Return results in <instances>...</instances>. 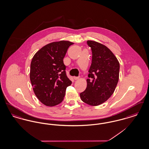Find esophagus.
I'll return each mask as SVG.
<instances>
[{"instance_id": "1", "label": "esophagus", "mask_w": 149, "mask_h": 149, "mask_svg": "<svg viewBox=\"0 0 149 149\" xmlns=\"http://www.w3.org/2000/svg\"><path fill=\"white\" fill-rule=\"evenodd\" d=\"M79 77H74V80H78V79H79Z\"/></svg>"}]
</instances>
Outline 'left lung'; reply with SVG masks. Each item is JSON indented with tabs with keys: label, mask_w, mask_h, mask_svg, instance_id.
Returning a JSON list of instances; mask_svg holds the SVG:
<instances>
[{
	"label": "left lung",
	"mask_w": 149,
	"mask_h": 149,
	"mask_svg": "<svg viewBox=\"0 0 149 149\" xmlns=\"http://www.w3.org/2000/svg\"><path fill=\"white\" fill-rule=\"evenodd\" d=\"M87 44L91 47L92 60L86 88L80 96L85 103L96 106L105 102L114 92L119 79L120 63L105 45L91 40Z\"/></svg>",
	"instance_id": "left-lung-1"
}]
</instances>
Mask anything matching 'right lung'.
Listing matches in <instances>:
<instances>
[{
  "label": "right lung",
  "instance_id": "1",
  "mask_svg": "<svg viewBox=\"0 0 149 149\" xmlns=\"http://www.w3.org/2000/svg\"><path fill=\"white\" fill-rule=\"evenodd\" d=\"M68 41L50 43L33 57L30 80L37 98L47 106H55L64 99L66 88L71 81L66 74L63 59L69 46Z\"/></svg>",
  "mask_w": 149,
  "mask_h": 149
}]
</instances>
